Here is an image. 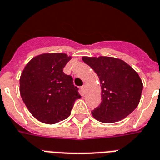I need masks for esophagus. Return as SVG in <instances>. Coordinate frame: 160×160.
<instances>
[{"label": "esophagus", "instance_id": "esophagus-1", "mask_svg": "<svg viewBox=\"0 0 160 160\" xmlns=\"http://www.w3.org/2000/svg\"><path fill=\"white\" fill-rule=\"evenodd\" d=\"M85 89H86V86H85V85L84 84V85L81 87V90H82V91L84 93V92H85Z\"/></svg>", "mask_w": 160, "mask_h": 160}]
</instances>
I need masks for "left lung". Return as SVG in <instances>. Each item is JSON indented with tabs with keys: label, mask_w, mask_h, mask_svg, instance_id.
Instances as JSON below:
<instances>
[{
	"label": "left lung",
	"mask_w": 160,
	"mask_h": 160,
	"mask_svg": "<svg viewBox=\"0 0 160 160\" xmlns=\"http://www.w3.org/2000/svg\"><path fill=\"white\" fill-rule=\"evenodd\" d=\"M82 60L100 80L102 101L92 111L93 118L101 122L112 123L132 113L138 106L143 89L138 73L118 58L83 57Z\"/></svg>",
	"instance_id": "8db88e82"
}]
</instances>
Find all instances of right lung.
Returning <instances> with one entry per match:
<instances>
[{"label":"right lung","mask_w":160,"mask_h":160,"mask_svg":"<svg viewBox=\"0 0 160 160\" xmlns=\"http://www.w3.org/2000/svg\"><path fill=\"white\" fill-rule=\"evenodd\" d=\"M71 59L65 53H44L33 58L19 79V92L31 114L40 122L55 124L68 118L81 96L73 79L63 72Z\"/></svg>","instance_id":"right-lung-1"}]
</instances>
